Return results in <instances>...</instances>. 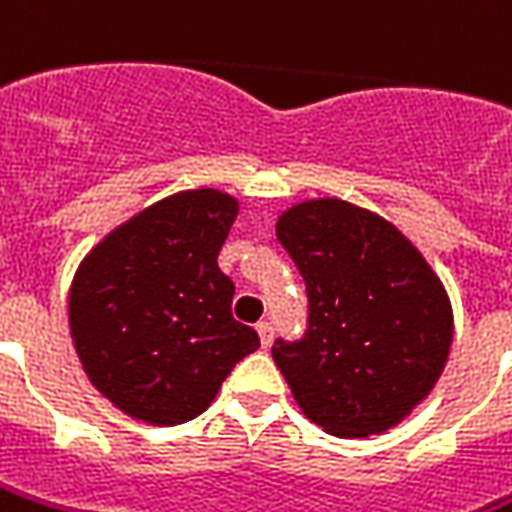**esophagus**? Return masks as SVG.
<instances>
[{
    "label": "esophagus",
    "mask_w": 512,
    "mask_h": 512,
    "mask_svg": "<svg viewBox=\"0 0 512 512\" xmlns=\"http://www.w3.org/2000/svg\"><path fill=\"white\" fill-rule=\"evenodd\" d=\"M257 336H260L263 347H271V342H274V325L271 322H260L257 325Z\"/></svg>",
    "instance_id": "obj_1"
}]
</instances>
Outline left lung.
Returning <instances> with one entry per match:
<instances>
[{"label":"left lung","instance_id":"left-lung-1","mask_svg":"<svg viewBox=\"0 0 512 512\" xmlns=\"http://www.w3.org/2000/svg\"><path fill=\"white\" fill-rule=\"evenodd\" d=\"M277 238L308 291V330L277 339L274 364L308 420L336 437L401 423L443 373L451 302L409 238L342 198L294 204Z\"/></svg>","mask_w":512,"mask_h":512}]
</instances>
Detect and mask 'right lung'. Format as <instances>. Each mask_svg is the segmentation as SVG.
Here are the masks:
<instances>
[{
	"instance_id": "obj_1",
	"label": "right lung",
	"mask_w": 512,
	"mask_h": 512,
	"mask_svg": "<svg viewBox=\"0 0 512 512\" xmlns=\"http://www.w3.org/2000/svg\"><path fill=\"white\" fill-rule=\"evenodd\" d=\"M235 215L238 201L221 190H184L109 232L75 271L72 342L89 381L125 415L193 420L260 347L232 319L235 285L218 269Z\"/></svg>"
}]
</instances>
